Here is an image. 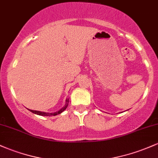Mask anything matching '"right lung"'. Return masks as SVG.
Instances as JSON below:
<instances>
[{
  "instance_id": "right-lung-1",
  "label": "right lung",
  "mask_w": 158,
  "mask_h": 158,
  "mask_svg": "<svg viewBox=\"0 0 158 158\" xmlns=\"http://www.w3.org/2000/svg\"><path fill=\"white\" fill-rule=\"evenodd\" d=\"M68 103H69V99H67V100H66V103H65L64 106L63 108L60 109V110L57 111V112H53V113H48V112H40V111H36V110H30L31 112H33V113L37 114V115H43V116H52V115H54L55 116V115H58V114H60L61 112H63L64 111L67 109V106H68Z\"/></svg>"
}]
</instances>
